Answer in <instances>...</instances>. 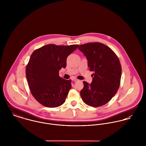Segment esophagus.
<instances>
[{"mask_svg":"<svg viewBox=\"0 0 146 146\" xmlns=\"http://www.w3.org/2000/svg\"><path fill=\"white\" fill-rule=\"evenodd\" d=\"M72 80L73 81H74V82H78V81H79V80H78V79H76V78H73Z\"/></svg>","mask_w":146,"mask_h":146,"instance_id":"34e87169","label":"esophagus"}]
</instances>
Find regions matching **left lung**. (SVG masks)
I'll list each match as a JSON object with an SVG mask.
<instances>
[{
    "label": "left lung",
    "instance_id": "left-lung-1",
    "mask_svg": "<svg viewBox=\"0 0 146 146\" xmlns=\"http://www.w3.org/2000/svg\"><path fill=\"white\" fill-rule=\"evenodd\" d=\"M94 76L90 84L83 82L80 96L85 104L100 107L115 96L120 85L121 66L115 52L104 44L94 42L79 45Z\"/></svg>",
    "mask_w": 146,
    "mask_h": 146
}]
</instances>
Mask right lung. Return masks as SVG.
<instances>
[{
	"mask_svg": "<svg viewBox=\"0 0 146 146\" xmlns=\"http://www.w3.org/2000/svg\"><path fill=\"white\" fill-rule=\"evenodd\" d=\"M78 46L50 44L31 54L26 67V76L31 93L39 103L53 108L65 102L71 88V80L60 77L59 71L66 67L67 57Z\"/></svg>",
	"mask_w": 146,
	"mask_h": 146,
	"instance_id": "add662e5",
	"label": "right lung"
}]
</instances>
